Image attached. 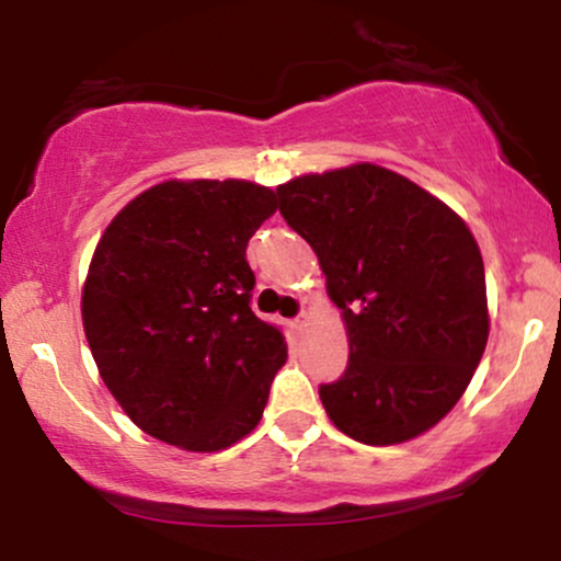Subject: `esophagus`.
Here are the masks:
<instances>
[{"instance_id": "esophagus-1", "label": "esophagus", "mask_w": 561, "mask_h": 561, "mask_svg": "<svg viewBox=\"0 0 561 561\" xmlns=\"http://www.w3.org/2000/svg\"><path fill=\"white\" fill-rule=\"evenodd\" d=\"M308 319H311V317H308L306 311H300L298 317L293 319V327H295V330H298V332H300V330H306V327H308Z\"/></svg>"}]
</instances>
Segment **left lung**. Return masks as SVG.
<instances>
[{"label": "left lung", "mask_w": 561, "mask_h": 561, "mask_svg": "<svg viewBox=\"0 0 561 561\" xmlns=\"http://www.w3.org/2000/svg\"><path fill=\"white\" fill-rule=\"evenodd\" d=\"M347 327L345 371L319 385L340 433L366 446L422 435L454 409L488 343L485 268L448 205L379 165L276 186Z\"/></svg>", "instance_id": "left-lung-1"}]
</instances>
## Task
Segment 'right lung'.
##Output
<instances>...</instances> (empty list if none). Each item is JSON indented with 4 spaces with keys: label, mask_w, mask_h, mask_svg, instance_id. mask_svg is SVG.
Returning a JSON list of instances; mask_svg holds the SVG:
<instances>
[{
    "label": "right lung",
    "mask_w": 561,
    "mask_h": 561,
    "mask_svg": "<svg viewBox=\"0 0 561 561\" xmlns=\"http://www.w3.org/2000/svg\"><path fill=\"white\" fill-rule=\"evenodd\" d=\"M274 210L259 184L163 182L102 234L83 332L107 390L147 435L221 450L261 422L287 343L250 308L244 250Z\"/></svg>",
    "instance_id": "add662e5"
}]
</instances>
